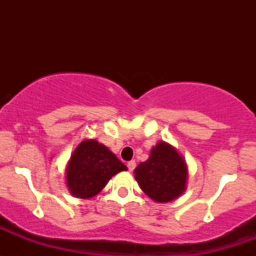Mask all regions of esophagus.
I'll use <instances>...</instances> for the list:
<instances>
[{
  "mask_svg": "<svg viewBox=\"0 0 256 256\" xmlns=\"http://www.w3.org/2000/svg\"><path fill=\"white\" fill-rule=\"evenodd\" d=\"M134 167H136V161H134V160L128 161V171L132 172V171H134Z\"/></svg>",
  "mask_w": 256,
  "mask_h": 256,
  "instance_id": "esophagus-1",
  "label": "esophagus"
}]
</instances>
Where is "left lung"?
<instances>
[{
    "mask_svg": "<svg viewBox=\"0 0 256 256\" xmlns=\"http://www.w3.org/2000/svg\"><path fill=\"white\" fill-rule=\"evenodd\" d=\"M140 189L155 202H171L185 192L188 167L184 158L174 146L158 142L150 156L134 170Z\"/></svg>",
    "mask_w": 256,
    "mask_h": 256,
    "instance_id": "left-lung-1",
    "label": "left lung"
}]
</instances>
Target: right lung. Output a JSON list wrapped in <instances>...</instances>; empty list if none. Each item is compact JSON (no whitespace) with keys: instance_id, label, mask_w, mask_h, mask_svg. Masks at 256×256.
Segmentation results:
<instances>
[{"instance_id":"right-lung-1","label":"right lung","mask_w":256,"mask_h":256,"mask_svg":"<svg viewBox=\"0 0 256 256\" xmlns=\"http://www.w3.org/2000/svg\"><path fill=\"white\" fill-rule=\"evenodd\" d=\"M126 167L116 154L96 140H84L73 152L66 168L70 192L78 198H91L101 192L116 173Z\"/></svg>"}]
</instances>
